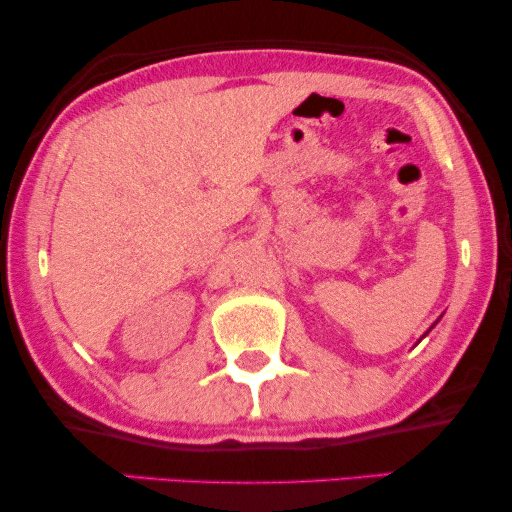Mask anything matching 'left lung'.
<instances>
[{"label":"left lung","instance_id":"8db88e82","mask_svg":"<svg viewBox=\"0 0 512 512\" xmlns=\"http://www.w3.org/2000/svg\"><path fill=\"white\" fill-rule=\"evenodd\" d=\"M426 333H429V331H426ZM426 333H424V335H426Z\"/></svg>","mask_w":512,"mask_h":512}]
</instances>
